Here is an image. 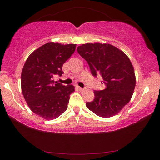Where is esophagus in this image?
<instances>
[{
    "label": "esophagus",
    "instance_id": "obj_1",
    "mask_svg": "<svg viewBox=\"0 0 160 160\" xmlns=\"http://www.w3.org/2000/svg\"><path fill=\"white\" fill-rule=\"evenodd\" d=\"M78 90H80V91H83L84 90V88H82V87H78Z\"/></svg>",
    "mask_w": 160,
    "mask_h": 160
}]
</instances>
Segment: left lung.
<instances>
[{"label":"left lung","mask_w":160,"mask_h":160,"mask_svg":"<svg viewBox=\"0 0 160 160\" xmlns=\"http://www.w3.org/2000/svg\"><path fill=\"white\" fill-rule=\"evenodd\" d=\"M78 53L88 63L93 76L100 73L106 89L94 91L95 99L86 102L89 110L101 117L117 114L130 102L135 87V76L130 59L108 43H85Z\"/></svg>","instance_id":"obj_1"}]
</instances>
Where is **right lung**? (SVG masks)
<instances>
[{"mask_svg":"<svg viewBox=\"0 0 160 160\" xmlns=\"http://www.w3.org/2000/svg\"><path fill=\"white\" fill-rule=\"evenodd\" d=\"M76 44L48 43L28 57L21 74L22 91L32 112L47 120L56 119L66 111L73 85L54 82L62 67L76 49Z\"/></svg>","mask_w":160,"mask_h":160,"instance_id":"right-lung-1","label":"right lung"}]
</instances>
